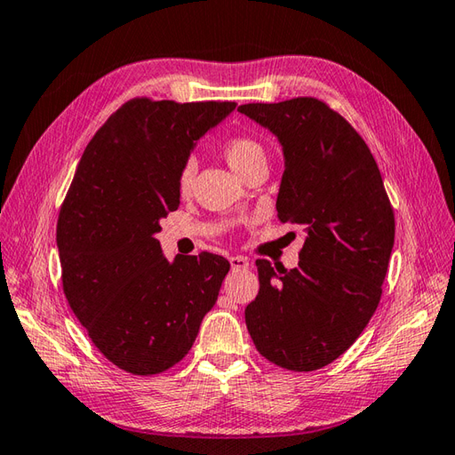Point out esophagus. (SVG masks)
Here are the masks:
<instances>
[{
    "mask_svg": "<svg viewBox=\"0 0 455 455\" xmlns=\"http://www.w3.org/2000/svg\"><path fill=\"white\" fill-rule=\"evenodd\" d=\"M228 262H230V266H233V269H246V267H250V259L246 256H230Z\"/></svg>",
    "mask_w": 455,
    "mask_h": 455,
    "instance_id": "34e87169",
    "label": "esophagus"
}]
</instances>
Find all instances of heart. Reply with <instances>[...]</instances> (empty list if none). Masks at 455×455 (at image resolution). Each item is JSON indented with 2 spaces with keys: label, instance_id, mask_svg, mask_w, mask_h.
Returning a JSON list of instances; mask_svg holds the SVG:
<instances>
[{
  "label": "heart",
  "instance_id": "heart-1",
  "mask_svg": "<svg viewBox=\"0 0 455 455\" xmlns=\"http://www.w3.org/2000/svg\"><path fill=\"white\" fill-rule=\"evenodd\" d=\"M222 156L238 176H244L248 168H252L258 162H266V148L258 139L250 134H235L228 137L220 147ZM193 178H196V164L188 160L178 172V189L180 193H188L191 189Z\"/></svg>",
  "mask_w": 455,
  "mask_h": 455
}]
</instances>
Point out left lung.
Here are the masks:
<instances>
[{
  "label": "left lung",
  "instance_id": "1",
  "mask_svg": "<svg viewBox=\"0 0 455 455\" xmlns=\"http://www.w3.org/2000/svg\"><path fill=\"white\" fill-rule=\"evenodd\" d=\"M238 111L282 142L277 219L307 230L297 267L256 262L248 332L283 370H321L355 342L379 305L395 243L391 201L365 140L328 103L293 98Z\"/></svg>",
  "mask_w": 455,
  "mask_h": 455
}]
</instances>
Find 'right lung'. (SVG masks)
<instances>
[{"instance_id":"right-lung-1","label":"right lung","mask_w":455,"mask_h":455,"mask_svg":"<svg viewBox=\"0 0 455 455\" xmlns=\"http://www.w3.org/2000/svg\"><path fill=\"white\" fill-rule=\"evenodd\" d=\"M235 101L134 98L93 134L60 207L62 289L95 347L119 370L154 375L188 355L230 264L162 256L160 219L180 205L178 172Z\"/></svg>"}]
</instances>
